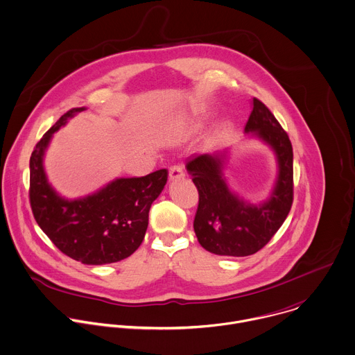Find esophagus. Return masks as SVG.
I'll list each match as a JSON object with an SVG mask.
<instances>
[{
  "label": "esophagus",
  "mask_w": 355,
  "mask_h": 355,
  "mask_svg": "<svg viewBox=\"0 0 355 355\" xmlns=\"http://www.w3.org/2000/svg\"><path fill=\"white\" fill-rule=\"evenodd\" d=\"M168 177H170V181H177V180L184 178V177H185L184 167H182V166H173V167L170 168Z\"/></svg>",
  "instance_id": "34e87169"
}]
</instances>
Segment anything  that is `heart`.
<instances>
[{
    "label": "heart",
    "instance_id": "b5f03b06",
    "mask_svg": "<svg viewBox=\"0 0 355 355\" xmlns=\"http://www.w3.org/2000/svg\"><path fill=\"white\" fill-rule=\"evenodd\" d=\"M207 120V116L206 114H199V116H195L187 125V132H195L198 130H200L205 123Z\"/></svg>",
    "mask_w": 355,
    "mask_h": 355
}]
</instances>
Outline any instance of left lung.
Wrapping results in <instances>:
<instances>
[{
    "instance_id": "obj_1",
    "label": "left lung",
    "mask_w": 355,
    "mask_h": 355,
    "mask_svg": "<svg viewBox=\"0 0 355 355\" xmlns=\"http://www.w3.org/2000/svg\"><path fill=\"white\" fill-rule=\"evenodd\" d=\"M245 134L266 144L277 162L274 185L259 203L249 202L231 188L225 177L230 149L195 153L185 163L199 191L195 234L202 248L217 256L257 253L281 228L293 202L292 144L275 116L256 98Z\"/></svg>"
}]
</instances>
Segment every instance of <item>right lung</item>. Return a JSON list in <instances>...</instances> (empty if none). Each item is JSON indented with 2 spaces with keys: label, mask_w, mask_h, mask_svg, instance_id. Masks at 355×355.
Masks as SVG:
<instances>
[{
  "label": "right lung",
  "mask_w": 355,
  "mask_h": 355,
  "mask_svg": "<svg viewBox=\"0 0 355 355\" xmlns=\"http://www.w3.org/2000/svg\"><path fill=\"white\" fill-rule=\"evenodd\" d=\"M84 110L85 106L64 113L35 145L30 157V205L37 224L62 253L87 266H103L124 260L139 248L150 206L168 171L119 177L85 196H62L48 180L45 153L53 134Z\"/></svg>",
  "instance_id": "add662e5"
}]
</instances>
